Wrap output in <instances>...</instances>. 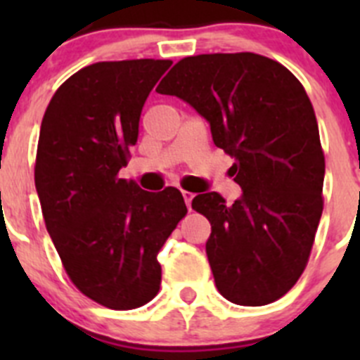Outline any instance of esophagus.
Returning a JSON list of instances; mask_svg holds the SVG:
<instances>
[{
  "label": "esophagus",
  "instance_id": "obj_1",
  "mask_svg": "<svg viewBox=\"0 0 360 360\" xmlns=\"http://www.w3.org/2000/svg\"><path fill=\"white\" fill-rule=\"evenodd\" d=\"M182 196H184V200H186L187 209H191V202H193L195 195H193V193H189V191H182Z\"/></svg>",
  "mask_w": 360,
  "mask_h": 360
}]
</instances>
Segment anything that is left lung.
I'll use <instances>...</instances> for the list:
<instances>
[{"label": "left lung", "instance_id": "1", "mask_svg": "<svg viewBox=\"0 0 360 360\" xmlns=\"http://www.w3.org/2000/svg\"><path fill=\"white\" fill-rule=\"evenodd\" d=\"M157 91L195 108L234 158L236 202L214 191L193 198L211 221L216 288L241 307L272 303L303 274L323 214L324 155L303 84L269 57L205 53L178 61Z\"/></svg>", "mask_w": 360, "mask_h": 360}]
</instances>
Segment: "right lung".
I'll return each mask as SVG.
<instances>
[{"mask_svg": "<svg viewBox=\"0 0 360 360\" xmlns=\"http://www.w3.org/2000/svg\"><path fill=\"white\" fill-rule=\"evenodd\" d=\"M171 61L95 63L73 73L41 122L36 191L66 274L84 295L133 310L158 294V250L187 207L182 193L126 182L139 120Z\"/></svg>", "mask_w": 360, "mask_h": 360, "instance_id": "obj_1", "label": "right lung"}]
</instances>
